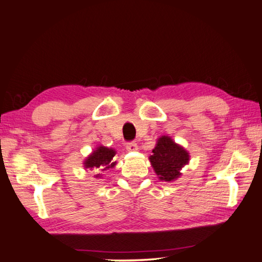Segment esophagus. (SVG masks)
Here are the masks:
<instances>
[{
  "instance_id": "1",
  "label": "esophagus",
  "mask_w": 262,
  "mask_h": 262,
  "mask_svg": "<svg viewBox=\"0 0 262 262\" xmlns=\"http://www.w3.org/2000/svg\"><path fill=\"white\" fill-rule=\"evenodd\" d=\"M126 148H127V151L133 152V151L138 150V145L136 144V143H134V142H130V143H127Z\"/></svg>"
}]
</instances>
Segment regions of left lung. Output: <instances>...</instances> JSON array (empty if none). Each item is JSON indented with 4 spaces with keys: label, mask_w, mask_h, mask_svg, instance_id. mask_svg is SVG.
<instances>
[{
    "label": "left lung",
    "mask_w": 262,
    "mask_h": 262,
    "mask_svg": "<svg viewBox=\"0 0 262 262\" xmlns=\"http://www.w3.org/2000/svg\"><path fill=\"white\" fill-rule=\"evenodd\" d=\"M148 160L160 181L171 183L182 176L181 170L189 162V153L170 136L163 135L158 138Z\"/></svg>",
    "instance_id": "obj_1"
}]
</instances>
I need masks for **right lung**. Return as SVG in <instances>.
Here are the masks:
<instances>
[{
    "label": "right lung",
    "instance_id": "obj_1",
    "mask_svg": "<svg viewBox=\"0 0 262 262\" xmlns=\"http://www.w3.org/2000/svg\"><path fill=\"white\" fill-rule=\"evenodd\" d=\"M116 153L117 152L115 148L99 145L84 160V168L90 169V170H96V172L110 170V169L115 168L117 165V162L114 160ZM94 177L102 178V175L101 173H96Z\"/></svg>",
    "mask_w": 262,
    "mask_h": 262
}]
</instances>
